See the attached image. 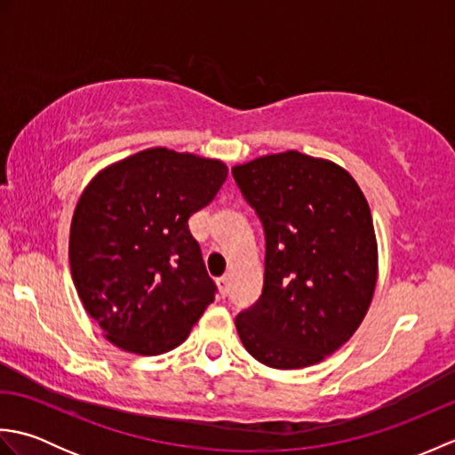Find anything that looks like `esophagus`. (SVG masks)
Listing matches in <instances>:
<instances>
[{
  "label": "esophagus",
  "mask_w": 455,
  "mask_h": 455,
  "mask_svg": "<svg viewBox=\"0 0 455 455\" xmlns=\"http://www.w3.org/2000/svg\"><path fill=\"white\" fill-rule=\"evenodd\" d=\"M217 285H219V291H220V295H222V297H227V293H228V287H230L228 277H227V275L219 277V279H217Z\"/></svg>",
  "instance_id": "esophagus-1"
}]
</instances>
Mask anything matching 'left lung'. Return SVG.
Instances as JSON below:
<instances>
[{"label":"left lung","mask_w":455,"mask_h":455,"mask_svg":"<svg viewBox=\"0 0 455 455\" xmlns=\"http://www.w3.org/2000/svg\"><path fill=\"white\" fill-rule=\"evenodd\" d=\"M233 176L266 235L264 289L236 316L240 340L275 370L323 362L350 340L375 291L370 205L344 168L297 150L240 164Z\"/></svg>","instance_id":"1"}]
</instances>
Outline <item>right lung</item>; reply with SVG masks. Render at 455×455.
I'll return each instance as SVG.
<instances>
[{
	"mask_svg": "<svg viewBox=\"0 0 455 455\" xmlns=\"http://www.w3.org/2000/svg\"><path fill=\"white\" fill-rule=\"evenodd\" d=\"M227 173L220 160L148 148L101 170L84 189L70 227L72 279L115 346L170 352L215 301L188 220Z\"/></svg>",
	"mask_w": 455,
	"mask_h": 455,
	"instance_id": "add662e5",
	"label": "right lung"
}]
</instances>
